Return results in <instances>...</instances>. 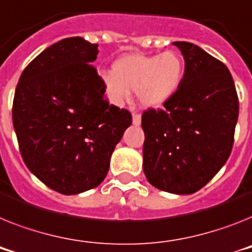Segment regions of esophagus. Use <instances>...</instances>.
<instances>
[{"instance_id":"esophagus-1","label":"esophagus","mask_w":252,"mask_h":252,"mask_svg":"<svg viewBox=\"0 0 252 252\" xmlns=\"http://www.w3.org/2000/svg\"><path fill=\"white\" fill-rule=\"evenodd\" d=\"M133 124L141 126V115L139 114H133Z\"/></svg>"}]
</instances>
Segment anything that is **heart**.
Returning a JSON list of instances; mask_svg holds the SVG:
<instances>
[{"instance_id": "obj_1", "label": "heart", "mask_w": 252, "mask_h": 252, "mask_svg": "<svg viewBox=\"0 0 252 252\" xmlns=\"http://www.w3.org/2000/svg\"><path fill=\"white\" fill-rule=\"evenodd\" d=\"M185 75L183 60L174 51L160 55H126L114 63L113 74L102 77L110 101L122 105L137 91L147 109L164 106L179 90Z\"/></svg>"}]
</instances>
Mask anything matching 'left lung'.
<instances>
[{"label": "left lung", "mask_w": 252, "mask_h": 252, "mask_svg": "<svg viewBox=\"0 0 252 252\" xmlns=\"http://www.w3.org/2000/svg\"><path fill=\"white\" fill-rule=\"evenodd\" d=\"M185 59L177 94L142 115L143 173L154 187L191 194L225 164L238 119V97L228 67L189 42H174Z\"/></svg>", "instance_id": "left-lung-1"}]
</instances>
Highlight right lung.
Wrapping results in <instances>:
<instances>
[{"mask_svg":"<svg viewBox=\"0 0 252 252\" xmlns=\"http://www.w3.org/2000/svg\"><path fill=\"white\" fill-rule=\"evenodd\" d=\"M97 44L82 37L61 39L20 75L12 123L23 160L51 189L77 194L97 187L110 158L132 124L128 110L109 105L92 64Z\"/></svg>","mask_w":252,"mask_h":252,"instance_id":"1","label":"right lung"}]
</instances>
